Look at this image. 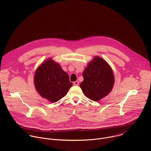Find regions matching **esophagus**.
Returning <instances> with one entry per match:
<instances>
[{
	"instance_id": "1",
	"label": "esophagus",
	"mask_w": 151,
	"mask_h": 151,
	"mask_svg": "<svg viewBox=\"0 0 151 151\" xmlns=\"http://www.w3.org/2000/svg\"><path fill=\"white\" fill-rule=\"evenodd\" d=\"M73 84L74 85H79V81H75V82H73Z\"/></svg>"
}]
</instances>
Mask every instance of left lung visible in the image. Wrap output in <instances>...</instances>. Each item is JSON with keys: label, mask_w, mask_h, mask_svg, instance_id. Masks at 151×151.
Here are the masks:
<instances>
[{"label": "left lung", "mask_w": 151, "mask_h": 151, "mask_svg": "<svg viewBox=\"0 0 151 151\" xmlns=\"http://www.w3.org/2000/svg\"><path fill=\"white\" fill-rule=\"evenodd\" d=\"M83 81L80 87L85 96L93 101H98L108 95L114 84L112 69L103 59L96 57L89 63L82 73Z\"/></svg>", "instance_id": "1"}]
</instances>
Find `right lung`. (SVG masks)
<instances>
[{
  "label": "right lung",
  "instance_id": "add662e5",
  "mask_svg": "<svg viewBox=\"0 0 151 151\" xmlns=\"http://www.w3.org/2000/svg\"><path fill=\"white\" fill-rule=\"evenodd\" d=\"M34 83L39 94L52 103L65 96L72 86L68 73L51 59L45 61L36 70Z\"/></svg>",
  "mask_w": 151,
  "mask_h": 151
}]
</instances>
